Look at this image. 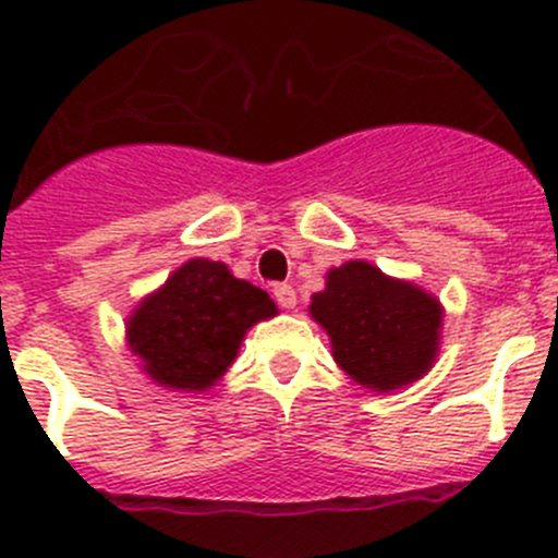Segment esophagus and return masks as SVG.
I'll return each mask as SVG.
<instances>
[{
  "label": "esophagus",
  "instance_id": "34e87169",
  "mask_svg": "<svg viewBox=\"0 0 558 558\" xmlns=\"http://www.w3.org/2000/svg\"><path fill=\"white\" fill-rule=\"evenodd\" d=\"M272 294H275V303H278L280 308H294L296 305V291L291 289L289 283H278Z\"/></svg>",
  "mask_w": 558,
  "mask_h": 558
}]
</instances>
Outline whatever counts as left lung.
<instances>
[{"instance_id":"left-lung-1","label":"left lung","mask_w":558,"mask_h":558,"mask_svg":"<svg viewBox=\"0 0 558 558\" xmlns=\"http://www.w3.org/2000/svg\"><path fill=\"white\" fill-rule=\"evenodd\" d=\"M311 316L330 336L338 366L383 393L429 372L444 319L435 296L366 262L330 269L327 289L311 300Z\"/></svg>"}]
</instances>
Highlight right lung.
Masks as SVG:
<instances>
[{"label": "right lung", "mask_w": 558, "mask_h": 558, "mask_svg": "<svg viewBox=\"0 0 558 558\" xmlns=\"http://www.w3.org/2000/svg\"><path fill=\"white\" fill-rule=\"evenodd\" d=\"M275 314L267 291L192 258L134 311L129 347L159 385L203 390L231 366L247 327Z\"/></svg>", "instance_id": "1"}]
</instances>
